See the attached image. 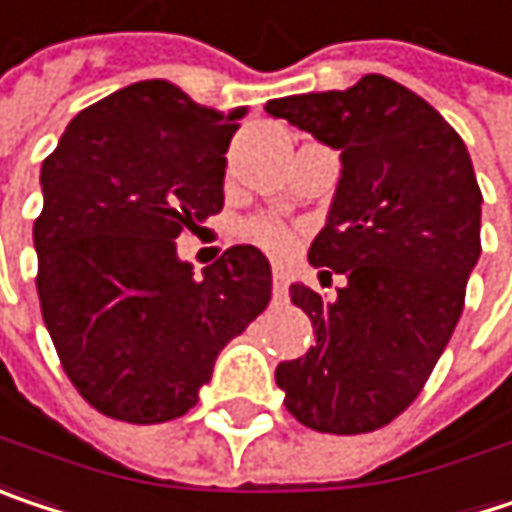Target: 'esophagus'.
Wrapping results in <instances>:
<instances>
[{"label": "esophagus", "mask_w": 512, "mask_h": 512, "mask_svg": "<svg viewBox=\"0 0 512 512\" xmlns=\"http://www.w3.org/2000/svg\"><path fill=\"white\" fill-rule=\"evenodd\" d=\"M272 293H275L278 299H287V275H284L281 269L272 272Z\"/></svg>", "instance_id": "esophagus-1"}]
</instances>
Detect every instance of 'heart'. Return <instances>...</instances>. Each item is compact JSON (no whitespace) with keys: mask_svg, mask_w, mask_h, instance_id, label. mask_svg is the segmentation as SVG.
Wrapping results in <instances>:
<instances>
[{"mask_svg":"<svg viewBox=\"0 0 512 512\" xmlns=\"http://www.w3.org/2000/svg\"><path fill=\"white\" fill-rule=\"evenodd\" d=\"M246 237L275 257H284L293 249V243H296L293 231L284 222L269 219V216H257L252 222H246Z\"/></svg>","mask_w":512,"mask_h":512,"instance_id":"obj_1","label":"heart"}]
</instances>
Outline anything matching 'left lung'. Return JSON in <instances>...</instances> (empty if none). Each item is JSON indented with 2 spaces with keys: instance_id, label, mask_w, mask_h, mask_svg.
<instances>
[{
  "instance_id": "obj_1",
  "label": "left lung",
  "mask_w": 512,
  "mask_h": 512,
  "mask_svg": "<svg viewBox=\"0 0 512 512\" xmlns=\"http://www.w3.org/2000/svg\"><path fill=\"white\" fill-rule=\"evenodd\" d=\"M340 152V184L307 260L346 275L334 302L290 299L316 346L275 369L287 410L322 434L390 425L422 393L481 257V187L466 143L413 90L363 75L349 90L266 102ZM331 275V272H319Z\"/></svg>"
}]
</instances>
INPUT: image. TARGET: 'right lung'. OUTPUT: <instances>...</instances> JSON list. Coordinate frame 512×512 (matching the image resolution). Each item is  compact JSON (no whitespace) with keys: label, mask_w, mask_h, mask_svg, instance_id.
<instances>
[{"label":"right lung","mask_w":512,"mask_h":512,"mask_svg":"<svg viewBox=\"0 0 512 512\" xmlns=\"http://www.w3.org/2000/svg\"><path fill=\"white\" fill-rule=\"evenodd\" d=\"M231 114L152 78L72 119L43 161L34 222L37 296L72 387L131 425L184 416L213 363L272 299L255 246H231L202 278L181 231L222 210Z\"/></svg>","instance_id":"add662e5"}]
</instances>
